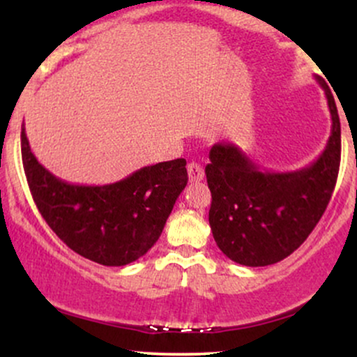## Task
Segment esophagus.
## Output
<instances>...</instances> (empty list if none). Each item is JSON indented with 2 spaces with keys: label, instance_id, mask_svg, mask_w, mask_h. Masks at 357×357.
Returning <instances> with one entry per match:
<instances>
[{
  "label": "esophagus",
  "instance_id": "1",
  "mask_svg": "<svg viewBox=\"0 0 357 357\" xmlns=\"http://www.w3.org/2000/svg\"><path fill=\"white\" fill-rule=\"evenodd\" d=\"M188 174H190L191 183L203 181V178H204L203 166L198 165V162H190V165H188Z\"/></svg>",
  "mask_w": 357,
  "mask_h": 357
}]
</instances>
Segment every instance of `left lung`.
Returning <instances> with one entry per match:
<instances>
[{
	"label": "left lung",
	"mask_w": 357,
	"mask_h": 357,
	"mask_svg": "<svg viewBox=\"0 0 357 357\" xmlns=\"http://www.w3.org/2000/svg\"><path fill=\"white\" fill-rule=\"evenodd\" d=\"M326 90L333 127L326 149L310 166L290 173L260 169L240 147L218 142L204 167L211 191L213 238L230 260L265 267L296 252L314 230L333 196L341 162V122Z\"/></svg>",
	"instance_id": "8db88e82"
}]
</instances>
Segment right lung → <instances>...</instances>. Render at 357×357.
I'll use <instances>...</instances> for the list:
<instances>
[{"label":"right lung","instance_id":"right-lung-1","mask_svg":"<svg viewBox=\"0 0 357 357\" xmlns=\"http://www.w3.org/2000/svg\"><path fill=\"white\" fill-rule=\"evenodd\" d=\"M22 159L36 208L79 255L122 267L146 255L188 184L186 159L158 162L104 186L61 181L36 161L22 127Z\"/></svg>","mask_w":357,"mask_h":357}]
</instances>
